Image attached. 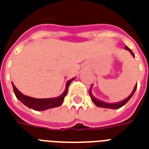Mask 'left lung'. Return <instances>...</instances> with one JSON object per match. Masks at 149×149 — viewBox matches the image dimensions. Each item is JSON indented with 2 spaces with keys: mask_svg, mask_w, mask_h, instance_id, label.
Returning <instances> with one entry per match:
<instances>
[{
  "mask_svg": "<svg viewBox=\"0 0 149 149\" xmlns=\"http://www.w3.org/2000/svg\"><path fill=\"white\" fill-rule=\"evenodd\" d=\"M125 49L126 50H127V51H129L130 52H131V54L132 55V56H133V57H134V53H133V52L129 48L126 46ZM92 86H93V85H92ZM92 86H91V89H90V91H89V93H90V96H91V99H92V101L93 102V104H95L96 106L99 107H104V108H108V109L120 108L121 107H123L124 105H125V104H126V103H127V102L128 101V100H129L131 98H132V97L133 96V94H134V93L135 92V91H136V89H137V85H135L134 90H133V91H132V93L130 94L128 97H127L126 99H125L124 100H122V101L118 102V103H112V104H110V103H106V102L101 101V100H98V99H97V98L94 97L93 96V94H92V93H91V88H92Z\"/></svg>",
  "mask_w": 149,
  "mask_h": 149,
  "instance_id": "1",
  "label": "left lung"
}]
</instances>
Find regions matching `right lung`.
<instances>
[{
	"label": "right lung",
	"mask_w": 149,
	"mask_h": 149,
	"mask_svg": "<svg viewBox=\"0 0 149 149\" xmlns=\"http://www.w3.org/2000/svg\"><path fill=\"white\" fill-rule=\"evenodd\" d=\"M75 78L70 79L69 81L66 83L65 85V90L59 97L54 98H45V99H38V98L31 97H28V96L24 95L23 93L20 92L16 86L13 84V90H14V93L17 99L19 100L20 101L22 102V104H24L25 106L31 109H33L35 111H45L48 109L53 108L56 107L60 106L61 104H63V100L65 98V95L67 94L68 92V87L71 84V82Z\"/></svg>",
	"instance_id": "add662e5"
}]
</instances>
